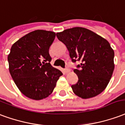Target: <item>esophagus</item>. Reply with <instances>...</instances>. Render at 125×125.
<instances>
[{"label": "esophagus", "mask_w": 125, "mask_h": 125, "mask_svg": "<svg viewBox=\"0 0 125 125\" xmlns=\"http://www.w3.org/2000/svg\"><path fill=\"white\" fill-rule=\"evenodd\" d=\"M69 72H70V70H69V69H65L64 70V73L67 74V73H69Z\"/></svg>", "instance_id": "obj_1"}]
</instances>
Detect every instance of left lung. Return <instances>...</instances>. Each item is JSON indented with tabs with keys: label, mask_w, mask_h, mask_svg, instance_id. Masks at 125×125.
Listing matches in <instances>:
<instances>
[{
	"label": "left lung",
	"mask_w": 125,
	"mask_h": 125,
	"mask_svg": "<svg viewBox=\"0 0 125 125\" xmlns=\"http://www.w3.org/2000/svg\"><path fill=\"white\" fill-rule=\"evenodd\" d=\"M66 45L72 61H80L74 72L78 82L72 85L76 96L86 99L97 96L108 85L115 69L113 49L106 39L83 27H74L57 32Z\"/></svg>",
	"instance_id": "1"
}]
</instances>
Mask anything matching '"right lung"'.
<instances>
[{
  "label": "right lung",
  "instance_id": "add662e5",
  "mask_svg": "<svg viewBox=\"0 0 125 125\" xmlns=\"http://www.w3.org/2000/svg\"><path fill=\"white\" fill-rule=\"evenodd\" d=\"M55 36L54 32L34 31L18 40L10 49L9 72L20 91L29 99L39 101L48 97L62 75L50 64L49 48Z\"/></svg>",
  "mask_w": 125,
  "mask_h": 125
}]
</instances>
